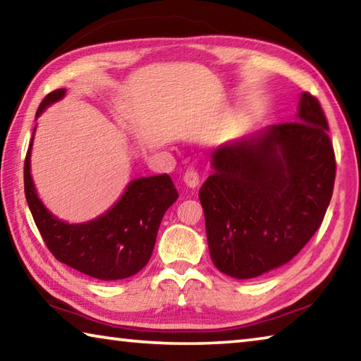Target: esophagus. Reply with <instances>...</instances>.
Masks as SVG:
<instances>
[{
	"mask_svg": "<svg viewBox=\"0 0 361 361\" xmlns=\"http://www.w3.org/2000/svg\"><path fill=\"white\" fill-rule=\"evenodd\" d=\"M183 181H185L186 186H189V188H195V186H197L199 181H200L197 170H194L192 167H188L185 175H183Z\"/></svg>",
	"mask_w": 361,
	"mask_h": 361,
	"instance_id": "esophagus-1",
	"label": "esophagus"
}]
</instances>
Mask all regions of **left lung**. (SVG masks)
<instances>
[{
	"instance_id": "1",
	"label": "left lung",
	"mask_w": 361,
	"mask_h": 361,
	"mask_svg": "<svg viewBox=\"0 0 361 361\" xmlns=\"http://www.w3.org/2000/svg\"><path fill=\"white\" fill-rule=\"evenodd\" d=\"M199 191L210 258L234 279H255L301 252L325 218L336 159L328 121L304 92L295 121L213 151Z\"/></svg>"
}]
</instances>
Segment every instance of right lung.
I'll use <instances>...</instances> for the list:
<instances>
[{
	"mask_svg": "<svg viewBox=\"0 0 361 361\" xmlns=\"http://www.w3.org/2000/svg\"><path fill=\"white\" fill-rule=\"evenodd\" d=\"M66 90L47 94L36 111L63 99ZM23 166L25 197L42 240L56 258L85 276L121 280L135 276L148 264L164 213L178 199L169 175L143 176L129 183L122 197L102 216L87 223L68 224L54 216L38 197L30 175V154Z\"/></svg>",
	"mask_w": 361,
	"mask_h": 361,
	"instance_id": "obj_1",
	"label": "right lung"
}]
</instances>
